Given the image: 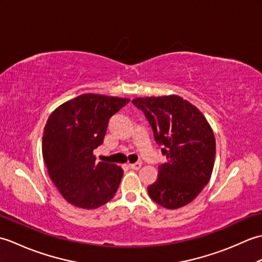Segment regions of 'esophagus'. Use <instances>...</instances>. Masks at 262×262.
Returning <instances> with one entry per match:
<instances>
[{
	"label": "esophagus",
	"mask_w": 262,
	"mask_h": 262,
	"mask_svg": "<svg viewBox=\"0 0 262 262\" xmlns=\"http://www.w3.org/2000/svg\"><path fill=\"white\" fill-rule=\"evenodd\" d=\"M141 166H142V163H140V162H137V163H130V164H129V168L133 169V170H140Z\"/></svg>",
	"instance_id": "esophagus-1"
}]
</instances>
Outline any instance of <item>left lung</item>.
<instances>
[{"label":"left lung","instance_id":"obj_1","mask_svg":"<svg viewBox=\"0 0 262 262\" xmlns=\"http://www.w3.org/2000/svg\"><path fill=\"white\" fill-rule=\"evenodd\" d=\"M153 128L166 155L157 181L147 187L155 203L168 209L186 206L207 185L213 172L216 143L205 116L176 94L133 100Z\"/></svg>","mask_w":262,"mask_h":262}]
</instances>
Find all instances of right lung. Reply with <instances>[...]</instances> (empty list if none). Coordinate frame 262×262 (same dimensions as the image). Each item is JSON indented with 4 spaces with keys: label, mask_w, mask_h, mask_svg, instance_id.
Returning a JSON list of instances; mask_svg holds the SVG:
<instances>
[{
    "label": "right lung",
    "mask_w": 262,
    "mask_h": 262,
    "mask_svg": "<svg viewBox=\"0 0 262 262\" xmlns=\"http://www.w3.org/2000/svg\"><path fill=\"white\" fill-rule=\"evenodd\" d=\"M129 99L85 93L60 104L48 117L42 135L43 162L54 185L72 205L94 209L114 198L124 171L97 162L110 117Z\"/></svg>",
    "instance_id": "right-lung-1"
}]
</instances>
